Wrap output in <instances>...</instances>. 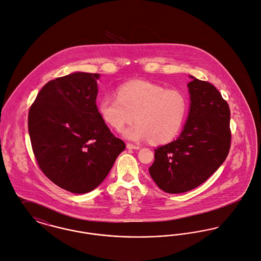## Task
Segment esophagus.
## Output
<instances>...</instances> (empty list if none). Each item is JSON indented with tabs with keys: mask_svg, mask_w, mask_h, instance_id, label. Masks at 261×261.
Returning <instances> with one entry per match:
<instances>
[{
	"mask_svg": "<svg viewBox=\"0 0 261 261\" xmlns=\"http://www.w3.org/2000/svg\"><path fill=\"white\" fill-rule=\"evenodd\" d=\"M126 146L128 149H139L140 148L139 145L132 144V143H127Z\"/></svg>",
	"mask_w": 261,
	"mask_h": 261,
	"instance_id": "esophagus-1",
	"label": "esophagus"
}]
</instances>
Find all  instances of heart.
Instances as JSON below:
<instances>
[{
	"mask_svg": "<svg viewBox=\"0 0 261 261\" xmlns=\"http://www.w3.org/2000/svg\"><path fill=\"white\" fill-rule=\"evenodd\" d=\"M101 119L117 131L137 120L124 134L131 140L167 143L178 135L188 112V100L178 90L147 81H131L118 88L117 96L99 100Z\"/></svg>",
	"mask_w": 261,
	"mask_h": 261,
	"instance_id": "1",
	"label": "heart"
}]
</instances>
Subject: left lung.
<instances>
[{"label":"left lung","mask_w":261,"mask_h":261,"mask_svg":"<svg viewBox=\"0 0 261 261\" xmlns=\"http://www.w3.org/2000/svg\"><path fill=\"white\" fill-rule=\"evenodd\" d=\"M190 77L191 103L184 129L173 142L154 150L149 168L157 186L171 194L205 182L224 162L231 144L228 103L212 84Z\"/></svg>","instance_id":"8db88e82"}]
</instances>
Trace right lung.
I'll use <instances>...</instances> for the list:
<instances>
[{
    "label": "right lung",
    "mask_w": 261,
    "mask_h": 261,
    "mask_svg": "<svg viewBox=\"0 0 261 261\" xmlns=\"http://www.w3.org/2000/svg\"><path fill=\"white\" fill-rule=\"evenodd\" d=\"M99 74L77 72L48 82L30 107L28 128L38 165L53 183L87 193L111 170L125 143L101 119Z\"/></svg>",
    "instance_id": "add662e5"
}]
</instances>
